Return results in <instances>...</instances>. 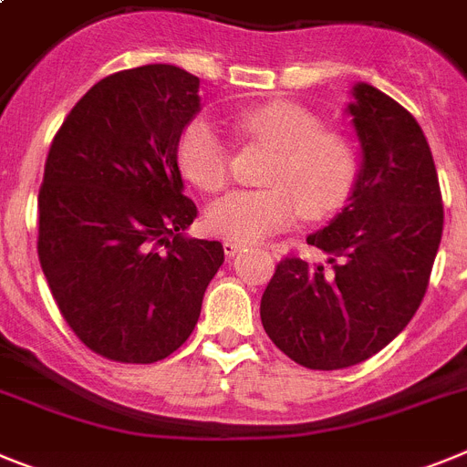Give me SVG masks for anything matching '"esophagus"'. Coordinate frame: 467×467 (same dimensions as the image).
I'll return each instance as SVG.
<instances>
[{
	"label": "esophagus",
	"instance_id": "1",
	"mask_svg": "<svg viewBox=\"0 0 467 467\" xmlns=\"http://www.w3.org/2000/svg\"><path fill=\"white\" fill-rule=\"evenodd\" d=\"M241 250H243V243L229 241V238H226V241H224V254H226V257H234V254H238Z\"/></svg>",
	"mask_w": 467,
	"mask_h": 467
}]
</instances>
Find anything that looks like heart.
<instances>
[{
    "label": "heart",
    "mask_w": 467,
    "mask_h": 467,
    "mask_svg": "<svg viewBox=\"0 0 467 467\" xmlns=\"http://www.w3.org/2000/svg\"><path fill=\"white\" fill-rule=\"evenodd\" d=\"M243 137L276 149L266 189L234 191L207 207L205 226L229 241L253 243L293 226L300 214L328 219L354 193L361 158L354 141L324 130L317 113L293 101H272L238 115ZM179 165L198 189L217 193L231 179V149L210 119H193L179 139Z\"/></svg>",
    "instance_id": "heart-1"
}]
</instances>
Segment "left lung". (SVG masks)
Listing matches in <instances>:
<instances>
[{
    "label": "left lung",
    "instance_id": "1",
    "mask_svg": "<svg viewBox=\"0 0 467 467\" xmlns=\"http://www.w3.org/2000/svg\"><path fill=\"white\" fill-rule=\"evenodd\" d=\"M352 94L361 172L345 210L306 236L328 260H281L260 305L274 345L314 370L361 364L400 336L423 302L444 229L440 179L416 118L366 82Z\"/></svg>",
    "mask_w": 467,
    "mask_h": 467
}]
</instances>
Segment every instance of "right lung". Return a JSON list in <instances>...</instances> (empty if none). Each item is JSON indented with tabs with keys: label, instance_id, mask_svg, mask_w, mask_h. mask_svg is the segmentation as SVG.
<instances>
[{
	"label": "right lung",
	"instance_id": "obj_1",
	"mask_svg": "<svg viewBox=\"0 0 467 467\" xmlns=\"http://www.w3.org/2000/svg\"><path fill=\"white\" fill-rule=\"evenodd\" d=\"M201 79L153 63L91 87L51 141L39 189L37 254L66 324L91 352L153 364L193 333L224 262L184 234L198 207L177 165L201 110Z\"/></svg>",
	"mask_w": 467,
	"mask_h": 467
}]
</instances>
